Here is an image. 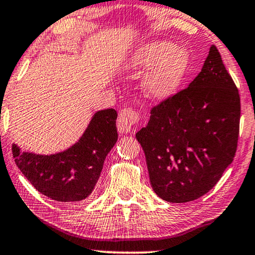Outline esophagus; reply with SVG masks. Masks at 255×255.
<instances>
[{"label": "esophagus", "mask_w": 255, "mask_h": 255, "mask_svg": "<svg viewBox=\"0 0 255 255\" xmlns=\"http://www.w3.org/2000/svg\"><path fill=\"white\" fill-rule=\"evenodd\" d=\"M139 114L132 108H124L120 111L117 120V128L120 133H128L138 123Z\"/></svg>", "instance_id": "1"}]
</instances>
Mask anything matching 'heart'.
Instances as JSON below:
<instances>
[{"instance_id":"heart-1","label":"heart","mask_w":255,"mask_h":255,"mask_svg":"<svg viewBox=\"0 0 255 255\" xmlns=\"http://www.w3.org/2000/svg\"><path fill=\"white\" fill-rule=\"evenodd\" d=\"M134 68H151L145 75L142 87L155 100H167L179 92L190 68V57L186 48L173 46L168 41H155L137 51Z\"/></svg>"}]
</instances>
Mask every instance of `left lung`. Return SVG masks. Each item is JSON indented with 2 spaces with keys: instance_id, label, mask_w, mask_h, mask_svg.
<instances>
[{
  "instance_id": "1",
  "label": "left lung",
  "mask_w": 255,
  "mask_h": 255,
  "mask_svg": "<svg viewBox=\"0 0 255 255\" xmlns=\"http://www.w3.org/2000/svg\"><path fill=\"white\" fill-rule=\"evenodd\" d=\"M240 97L217 47L188 88L152 108L137 132L154 193L170 203L203 196L236 155Z\"/></svg>"
}]
</instances>
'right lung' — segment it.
Segmentation results:
<instances>
[{
  "label": "right lung",
  "mask_w": 255,
  "mask_h": 255,
  "mask_svg": "<svg viewBox=\"0 0 255 255\" xmlns=\"http://www.w3.org/2000/svg\"><path fill=\"white\" fill-rule=\"evenodd\" d=\"M117 111L100 110L81 138L65 151L43 155L20 152L12 145V155L23 175L45 196L58 202H79L92 194L108 153L116 144Z\"/></svg>",
  "instance_id": "obj_1"
}]
</instances>
